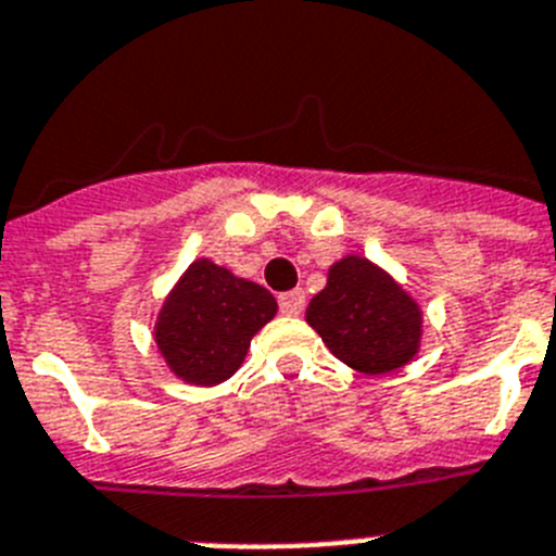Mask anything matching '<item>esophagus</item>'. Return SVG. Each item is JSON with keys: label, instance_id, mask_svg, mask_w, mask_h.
I'll return each instance as SVG.
<instances>
[{"label": "esophagus", "instance_id": "esophagus-1", "mask_svg": "<svg viewBox=\"0 0 556 556\" xmlns=\"http://www.w3.org/2000/svg\"><path fill=\"white\" fill-rule=\"evenodd\" d=\"M304 307H307V296H304V290H288V293H279V309L285 315H302Z\"/></svg>", "mask_w": 556, "mask_h": 556}]
</instances>
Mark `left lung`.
<instances>
[{
	"label": "left lung",
	"instance_id": "left-lung-1",
	"mask_svg": "<svg viewBox=\"0 0 556 556\" xmlns=\"http://www.w3.org/2000/svg\"><path fill=\"white\" fill-rule=\"evenodd\" d=\"M307 324L340 363L371 377L407 365L421 343L418 304L357 254L329 268L327 288L307 307Z\"/></svg>",
	"mask_w": 556,
	"mask_h": 556
}]
</instances>
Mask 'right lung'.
I'll use <instances>...</instances> for the list:
<instances>
[{
	"mask_svg": "<svg viewBox=\"0 0 556 556\" xmlns=\"http://www.w3.org/2000/svg\"><path fill=\"white\" fill-rule=\"evenodd\" d=\"M277 313L263 285L197 260L157 315L154 340L168 368L191 384H218L241 368L254 334Z\"/></svg>",
	"mask_w": 556,
	"mask_h": 556,
	"instance_id": "1",
	"label": "right lung"
}]
</instances>
